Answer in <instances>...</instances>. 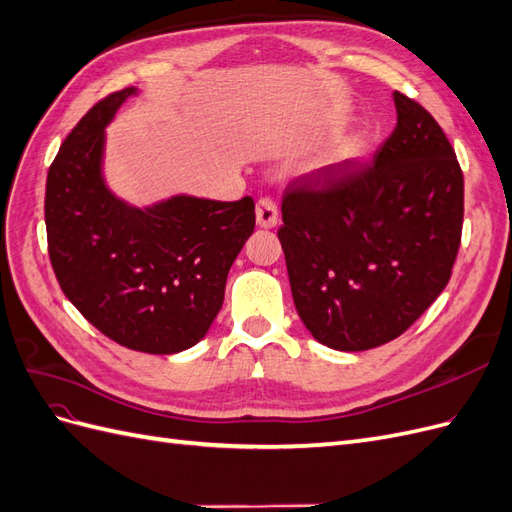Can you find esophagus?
<instances>
[{
	"label": "esophagus",
	"instance_id": "esophagus-1",
	"mask_svg": "<svg viewBox=\"0 0 512 512\" xmlns=\"http://www.w3.org/2000/svg\"><path fill=\"white\" fill-rule=\"evenodd\" d=\"M280 220V211L271 198H260L256 203V222L260 228H275Z\"/></svg>",
	"mask_w": 512,
	"mask_h": 512
}]
</instances>
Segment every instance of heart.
Segmentation results:
<instances>
[{
    "label": "heart",
    "instance_id": "b5f03b06",
    "mask_svg": "<svg viewBox=\"0 0 512 512\" xmlns=\"http://www.w3.org/2000/svg\"><path fill=\"white\" fill-rule=\"evenodd\" d=\"M363 156H365V141L359 136H352V138H346V141L339 143L329 153V156L324 158L322 166L327 173L339 175V173H344V170H348L352 164L359 162Z\"/></svg>",
    "mask_w": 512,
    "mask_h": 512
}]
</instances>
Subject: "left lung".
Instances as JSON below:
<instances>
[{
  "instance_id": "1",
  "label": "left lung",
  "mask_w": 512,
  "mask_h": 512,
  "mask_svg": "<svg viewBox=\"0 0 512 512\" xmlns=\"http://www.w3.org/2000/svg\"><path fill=\"white\" fill-rule=\"evenodd\" d=\"M397 126L371 162L312 170L288 185L277 230L294 307L320 344L382 346L451 280L461 243L463 173L425 108L393 94Z\"/></svg>"
}]
</instances>
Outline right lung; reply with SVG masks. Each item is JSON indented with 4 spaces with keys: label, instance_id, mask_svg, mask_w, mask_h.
I'll return each mask as SVG.
<instances>
[{
    "label": "right lung",
    "instance_id": "right-lung-1",
    "mask_svg": "<svg viewBox=\"0 0 512 512\" xmlns=\"http://www.w3.org/2000/svg\"><path fill=\"white\" fill-rule=\"evenodd\" d=\"M136 94L106 96L76 123L46 177L44 222L57 282L70 303L130 350L175 354L203 339L226 277L256 226L254 200L173 196L132 207L102 177L104 128Z\"/></svg>",
    "mask_w": 512,
    "mask_h": 512
}]
</instances>
